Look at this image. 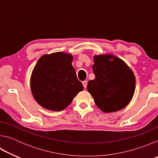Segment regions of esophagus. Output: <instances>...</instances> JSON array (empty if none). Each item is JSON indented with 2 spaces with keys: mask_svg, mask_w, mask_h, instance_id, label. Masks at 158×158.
I'll return each mask as SVG.
<instances>
[{
  "mask_svg": "<svg viewBox=\"0 0 158 158\" xmlns=\"http://www.w3.org/2000/svg\"><path fill=\"white\" fill-rule=\"evenodd\" d=\"M82 84H83V85H84V88H86L87 87V84H88V82L86 81H84L82 82Z\"/></svg>",
  "mask_w": 158,
  "mask_h": 158,
  "instance_id": "1",
  "label": "esophagus"
}]
</instances>
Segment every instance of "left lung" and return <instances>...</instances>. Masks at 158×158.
Listing matches in <instances>:
<instances>
[{"instance_id": "1", "label": "left lung", "mask_w": 158, "mask_h": 158, "mask_svg": "<svg viewBox=\"0 0 158 158\" xmlns=\"http://www.w3.org/2000/svg\"><path fill=\"white\" fill-rule=\"evenodd\" d=\"M92 68L95 78L89 81L87 89L98 107L105 113L125 107L135 90V77L127 64L111 54L100 55L94 56Z\"/></svg>"}]
</instances>
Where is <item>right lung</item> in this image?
<instances>
[{"label":"right lung","instance_id":"right-lung-1","mask_svg":"<svg viewBox=\"0 0 158 158\" xmlns=\"http://www.w3.org/2000/svg\"><path fill=\"white\" fill-rule=\"evenodd\" d=\"M72 61V55L56 52L42 56L37 62L32 73L31 88L35 100L42 107L62 111L83 90Z\"/></svg>","mask_w":158,"mask_h":158}]
</instances>
